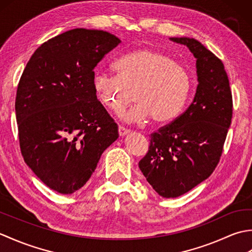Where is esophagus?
<instances>
[{
    "mask_svg": "<svg viewBox=\"0 0 252 252\" xmlns=\"http://www.w3.org/2000/svg\"><path fill=\"white\" fill-rule=\"evenodd\" d=\"M118 132H119V135L120 136H125V135L127 134V133H130V130L129 129H126L125 126H119V127H118Z\"/></svg>",
    "mask_w": 252,
    "mask_h": 252,
    "instance_id": "1",
    "label": "esophagus"
}]
</instances>
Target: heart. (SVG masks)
Listing matches in <instances>:
<instances>
[{
	"instance_id": "heart-1",
	"label": "heart",
	"mask_w": 252,
	"mask_h": 252,
	"mask_svg": "<svg viewBox=\"0 0 252 252\" xmlns=\"http://www.w3.org/2000/svg\"><path fill=\"white\" fill-rule=\"evenodd\" d=\"M112 69L115 76L96 74L94 90L100 103L118 114L129 103V91L134 89L136 103L121 115L126 122L149 117L155 122H168L179 115L189 96V71L164 53L148 49L131 51L118 58Z\"/></svg>"
}]
</instances>
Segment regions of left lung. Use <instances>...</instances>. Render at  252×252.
<instances>
[{"instance_id":"8db88e82","label":"left lung","mask_w":252,"mask_h":252,"mask_svg":"<svg viewBox=\"0 0 252 252\" xmlns=\"http://www.w3.org/2000/svg\"><path fill=\"white\" fill-rule=\"evenodd\" d=\"M170 40L194 54L198 85L189 108L152 133L148 152L138 162L148 183L164 198L183 195L211 175L233 115L232 91L222 61L195 39Z\"/></svg>"}]
</instances>
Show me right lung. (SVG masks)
Instances as JSON below:
<instances>
[{"label":"right lung","mask_w":252,"mask_h":252,"mask_svg":"<svg viewBox=\"0 0 252 252\" xmlns=\"http://www.w3.org/2000/svg\"><path fill=\"white\" fill-rule=\"evenodd\" d=\"M120 42L103 30H69L37 47L21 74L15 101L21 155L61 194L81 189L119 136L96 96L93 70Z\"/></svg>","instance_id":"add662e5"}]
</instances>
